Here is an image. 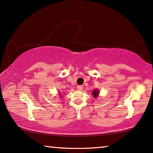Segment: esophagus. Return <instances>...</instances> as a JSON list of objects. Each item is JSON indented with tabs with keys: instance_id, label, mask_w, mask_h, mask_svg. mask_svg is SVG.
Returning <instances> with one entry per match:
<instances>
[{
	"instance_id": "obj_1",
	"label": "esophagus",
	"mask_w": 153,
	"mask_h": 153,
	"mask_svg": "<svg viewBox=\"0 0 153 153\" xmlns=\"http://www.w3.org/2000/svg\"><path fill=\"white\" fill-rule=\"evenodd\" d=\"M77 90H80V91L82 90H83V87H82L81 85H78V86H77Z\"/></svg>"
}]
</instances>
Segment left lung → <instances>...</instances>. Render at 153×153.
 <instances>
[{"instance_id":"1","label":"left lung","mask_w":153,"mask_h":153,"mask_svg":"<svg viewBox=\"0 0 153 153\" xmlns=\"http://www.w3.org/2000/svg\"><path fill=\"white\" fill-rule=\"evenodd\" d=\"M92 94H93V96L94 98H97L98 97V94H99V91H98L97 89H96V90H94L93 91V92H92Z\"/></svg>"}]
</instances>
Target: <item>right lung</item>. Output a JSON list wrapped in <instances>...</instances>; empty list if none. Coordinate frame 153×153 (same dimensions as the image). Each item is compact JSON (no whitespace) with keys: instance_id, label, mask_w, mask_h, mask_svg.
<instances>
[{"instance_id":"right-lung-1","label":"right lung","mask_w":153,"mask_h":153,"mask_svg":"<svg viewBox=\"0 0 153 153\" xmlns=\"http://www.w3.org/2000/svg\"><path fill=\"white\" fill-rule=\"evenodd\" d=\"M60 96H61V95H60Z\"/></svg>"}]
</instances>
